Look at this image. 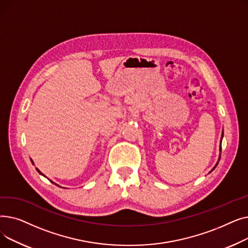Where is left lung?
Listing matches in <instances>:
<instances>
[{"instance_id": "obj_1", "label": "left lung", "mask_w": 248, "mask_h": 248, "mask_svg": "<svg viewBox=\"0 0 248 248\" xmlns=\"http://www.w3.org/2000/svg\"><path fill=\"white\" fill-rule=\"evenodd\" d=\"M222 138H223V133H222ZM220 151H221V147H220ZM217 165H218V163H217V164H216V166H217ZM216 166H215V167H214V168H213V170H214V169H215V168H216ZM213 170H212V171H213Z\"/></svg>"}]
</instances>
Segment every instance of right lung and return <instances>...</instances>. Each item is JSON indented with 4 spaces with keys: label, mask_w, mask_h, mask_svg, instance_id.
I'll list each match as a JSON object with an SVG mask.
<instances>
[{
    "label": "right lung",
    "mask_w": 248,
    "mask_h": 248,
    "mask_svg": "<svg viewBox=\"0 0 248 248\" xmlns=\"http://www.w3.org/2000/svg\"><path fill=\"white\" fill-rule=\"evenodd\" d=\"M37 171H38V172H39V173H40V174H41V175H43V174H42V173H41V172H40V171H39V170H37ZM55 185H56V184H55Z\"/></svg>",
    "instance_id": "right-lung-1"
}]
</instances>
